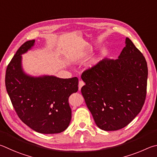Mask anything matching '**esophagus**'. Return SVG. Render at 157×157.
I'll use <instances>...</instances> for the list:
<instances>
[{
  "label": "esophagus",
  "instance_id": "34e87169",
  "mask_svg": "<svg viewBox=\"0 0 157 157\" xmlns=\"http://www.w3.org/2000/svg\"><path fill=\"white\" fill-rule=\"evenodd\" d=\"M85 85L84 82L83 81H79V83H78V90H81V87H83Z\"/></svg>",
  "mask_w": 157,
  "mask_h": 157
}]
</instances>
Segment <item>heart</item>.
Here are the masks:
<instances>
[{
    "mask_svg": "<svg viewBox=\"0 0 157 157\" xmlns=\"http://www.w3.org/2000/svg\"><path fill=\"white\" fill-rule=\"evenodd\" d=\"M97 60H94V61L93 62V65H94L95 63H97Z\"/></svg>",
    "mask_w": 157,
    "mask_h": 157,
    "instance_id": "obj_1",
    "label": "heart"
}]
</instances>
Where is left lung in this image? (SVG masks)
Here are the masks:
<instances>
[{"instance_id":"1","label":"left lung","mask_w":157,"mask_h":157,"mask_svg":"<svg viewBox=\"0 0 157 157\" xmlns=\"http://www.w3.org/2000/svg\"><path fill=\"white\" fill-rule=\"evenodd\" d=\"M147 73L144 55L126 38L118 59H103L82 74V94L98 128L120 130L137 116L146 97Z\"/></svg>"}]
</instances>
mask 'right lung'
<instances>
[{
	"mask_svg": "<svg viewBox=\"0 0 157 157\" xmlns=\"http://www.w3.org/2000/svg\"><path fill=\"white\" fill-rule=\"evenodd\" d=\"M35 40L23 44L8 65L5 86L18 117L33 130L56 134L70 125L71 110L68 98L78 91V79L52 75L34 76L22 65V55L34 45Z\"/></svg>",
	"mask_w": 157,
	"mask_h": 157,
	"instance_id": "obj_1",
	"label": "right lung"
}]
</instances>
